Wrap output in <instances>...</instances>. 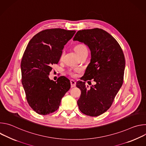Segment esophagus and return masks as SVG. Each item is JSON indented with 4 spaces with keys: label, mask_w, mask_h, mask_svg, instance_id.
Listing matches in <instances>:
<instances>
[{
    "label": "esophagus",
    "mask_w": 146,
    "mask_h": 146,
    "mask_svg": "<svg viewBox=\"0 0 146 146\" xmlns=\"http://www.w3.org/2000/svg\"><path fill=\"white\" fill-rule=\"evenodd\" d=\"M70 84H71V87L72 88L75 87L76 86V82L73 80H70Z\"/></svg>",
    "instance_id": "obj_1"
}]
</instances>
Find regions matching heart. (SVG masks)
Listing matches in <instances>:
<instances>
[{"instance_id": "heart-1", "label": "heart", "mask_w": 146, "mask_h": 146, "mask_svg": "<svg viewBox=\"0 0 146 146\" xmlns=\"http://www.w3.org/2000/svg\"><path fill=\"white\" fill-rule=\"evenodd\" d=\"M74 50L76 52V53L79 55L80 56L81 54H84V52H88V50H87V47L83 44H78L75 47H74ZM63 53L61 55V58L62 57V56H63ZM79 71V69H74L73 70H69V73L70 75H71L72 76H76V73L78 72Z\"/></svg>"}]
</instances>
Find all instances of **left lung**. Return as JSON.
I'll return each instance as SVG.
<instances>
[{
  "mask_svg": "<svg viewBox=\"0 0 146 146\" xmlns=\"http://www.w3.org/2000/svg\"><path fill=\"white\" fill-rule=\"evenodd\" d=\"M73 40L87 45L91 54V62L81 79L83 81L76 83L81 91L77 105L83 114L97 117L111 107L122 85L125 56L117 40L102 29L78 31ZM92 79L96 84L88 88L85 81Z\"/></svg>",
  "mask_w": 146,
  "mask_h": 146,
  "instance_id": "1",
  "label": "left lung"
}]
</instances>
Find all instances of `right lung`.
<instances>
[{"mask_svg":"<svg viewBox=\"0 0 146 146\" xmlns=\"http://www.w3.org/2000/svg\"><path fill=\"white\" fill-rule=\"evenodd\" d=\"M75 33L60 28L43 30L31 38L23 54L22 84L29 105L40 115L56 111L70 88L66 77L61 76L54 81L48 76L52 66L58 63L64 46Z\"/></svg>","mask_w":146,"mask_h":146,"instance_id":"obj_1","label":"right lung"}]
</instances>
